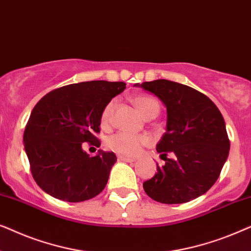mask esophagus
<instances>
[{
  "instance_id": "34e87169",
  "label": "esophagus",
  "mask_w": 251,
  "mask_h": 251,
  "mask_svg": "<svg viewBox=\"0 0 251 251\" xmlns=\"http://www.w3.org/2000/svg\"><path fill=\"white\" fill-rule=\"evenodd\" d=\"M118 159L121 161H126V162H133V161H135L133 157H129V156H125V155H119Z\"/></svg>"
}]
</instances>
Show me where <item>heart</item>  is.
Returning <instances> with one entry per match:
<instances>
[{"label":"heart","instance_id":"b5f03b06","mask_svg":"<svg viewBox=\"0 0 251 251\" xmlns=\"http://www.w3.org/2000/svg\"><path fill=\"white\" fill-rule=\"evenodd\" d=\"M132 102L135 104L139 112L145 116L146 119L156 116L160 112V104L154 97L151 96H138L132 98ZM116 106V100L108 101L102 108L100 114V123L102 126L107 128L112 125L113 116ZM151 138L147 135H133L129 132H118L107 139V147L114 152L122 154V155L135 156L138 154L144 146L149 145Z\"/></svg>","mask_w":251,"mask_h":251}]
</instances>
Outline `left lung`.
I'll return each instance as SVG.
<instances>
[{"label": "left lung", "mask_w": 251, "mask_h": 251, "mask_svg": "<svg viewBox=\"0 0 251 251\" xmlns=\"http://www.w3.org/2000/svg\"><path fill=\"white\" fill-rule=\"evenodd\" d=\"M140 87L167 107V131L156 145L166 161L143 187L161 203H185L204 194L218 179L228 156L225 121L202 92L169 80L144 82ZM168 152L173 157L168 159Z\"/></svg>", "instance_id": "obj_1"}]
</instances>
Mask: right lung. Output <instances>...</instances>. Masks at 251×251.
I'll return each mask as SVG.
<instances>
[{
  "label": "right lung",
  "instance_id": "1",
  "mask_svg": "<svg viewBox=\"0 0 251 251\" xmlns=\"http://www.w3.org/2000/svg\"><path fill=\"white\" fill-rule=\"evenodd\" d=\"M126 89L125 82L88 81L50 91L33 108L24 146L36 184L51 197L68 202L95 198L107 184L113 152L89 156L82 145L100 146L102 108Z\"/></svg>",
  "mask_w": 251,
  "mask_h": 251
}]
</instances>
